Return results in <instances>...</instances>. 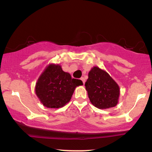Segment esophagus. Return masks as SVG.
<instances>
[{"label": "esophagus", "mask_w": 152, "mask_h": 152, "mask_svg": "<svg viewBox=\"0 0 152 152\" xmlns=\"http://www.w3.org/2000/svg\"><path fill=\"white\" fill-rule=\"evenodd\" d=\"M81 80L82 81H83V84H84V83H85V81H86V79H85V78L81 77Z\"/></svg>", "instance_id": "obj_1"}]
</instances>
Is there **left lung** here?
<instances>
[{
    "mask_svg": "<svg viewBox=\"0 0 152 152\" xmlns=\"http://www.w3.org/2000/svg\"><path fill=\"white\" fill-rule=\"evenodd\" d=\"M85 86L91 103L98 109H106L117 105L119 86L106 71L98 66H94L88 72Z\"/></svg>",
    "mask_w": 152,
    "mask_h": 152,
    "instance_id": "8db88e82",
    "label": "left lung"
}]
</instances>
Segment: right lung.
<instances>
[{
  "instance_id": "right-lung-1",
  "label": "right lung",
  "mask_w": 152,
  "mask_h": 152,
  "mask_svg": "<svg viewBox=\"0 0 152 152\" xmlns=\"http://www.w3.org/2000/svg\"><path fill=\"white\" fill-rule=\"evenodd\" d=\"M81 85V80L71 78L60 65L50 64L38 78L35 92L43 106L58 109L70 102L75 88Z\"/></svg>"
}]
</instances>
